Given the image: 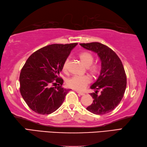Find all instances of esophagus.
<instances>
[{
    "instance_id": "esophagus-1",
    "label": "esophagus",
    "mask_w": 147,
    "mask_h": 147,
    "mask_svg": "<svg viewBox=\"0 0 147 147\" xmlns=\"http://www.w3.org/2000/svg\"><path fill=\"white\" fill-rule=\"evenodd\" d=\"M76 92H77L78 94H79L80 95H81V96H84V95H85L84 93L82 92H80V91H76Z\"/></svg>"
}]
</instances>
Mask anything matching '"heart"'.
Here are the masks:
<instances>
[{"label": "heart", "mask_w": 147, "mask_h": 147, "mask_svg": "<svg viewBox=\"0 0 147 147\" xmlns=\"http://www.w3.org/2000/svg\"><path fill=\"white\" fill-rule=\"evenodd\" d=\"M79 59L83 65L88 67V71L92 76L96 77L98 75L100 67L98 64H92L94 60V57L92 54L89 51H83L79 55ZM68 64L69 59H66L62 65V70L65 73L67 71ZM90 82V79L88 76H74L67 80V85L69 87L73 88L74 90H82Z\"/></svg>", "instance_id": "heart-1"}]
</instances>
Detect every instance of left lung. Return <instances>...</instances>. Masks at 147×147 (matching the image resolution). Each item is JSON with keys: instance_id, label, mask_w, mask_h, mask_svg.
Segmentation results:
<instances>
[{"instance_id": "obj_1", "label": "left lung", "mask_w": 147, "mask_h": 147, "mask_svg": "<svg viewBox=\"0 0 147 147\" xmlns=\"http://www.w3.org/2000/svg\"><path fill=\"white\" fill-rule=\"evenodd\" d=\"M80 45L96 53L101 61L99 76L90 87L95 90V92L90 94L94 99L93 102L87 110L96 115L110 113L121 101L127 85V78L122 61L114 51L100 42Z\"/></svg>"}]
</instances>
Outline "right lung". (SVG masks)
<instances>
[{"mask_svg": "<svg viewBox=\"0 0 147 147\" xmlns=\"http://www.w3.org/2000/svg\"><path fill=\"white\" fill-rule=\"evenodd\" d=\"M78 43L53 44L37 50L28 57L20 75V91L23 99L37 113L50 114L64 102L69 89L62 87L59 75L71 50ZM57 82L58 86L51 85Z\"/></svg>", "mask_w": 147, "mask_h": 147, "instance_id": "right-lung-1", "label": "right lung"}]
</instances>
